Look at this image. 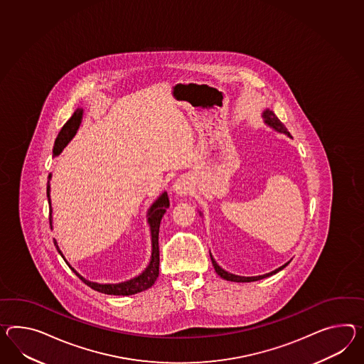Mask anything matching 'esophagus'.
<instances>
[{"mask_svg": "<svg viewBox=\"0 0 364 364\" xmlns=\"http://www.w3.org/2000/svg\"><path fill=\"white\" fill-rule=\"evenodd\" d=\"M191 191V186L186 178H178L173 184V192L178 196H186Z\"/></svg>", "mask_w": 364, "mask_h": 364, "instance_id": "obj_1", "label": "esophagus"}]
</instances>
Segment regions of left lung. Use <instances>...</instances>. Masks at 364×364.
I'll return each mask as SVG.
<instances>
[{"instance_id":"1","label":"left lung","mask_w":364,"mask_h":364,"mask_svg":"<svg viewBox=\"0 0 364 364\" xmlns=\"http://www.w3.org/2000/svg\"><path fill=\"white\" fill-rule=\"evenodd\" d=\"M262 117H263V121H264V124H266L267 126H269L271 129H274V130L277 132V133L284 134V135H287V136H289V138H291V134H289V132L287 130V127L280 122V119L275 116V113H274L272 110H269V109H264V110H263V113H262ZM198 213H200V215H203L201 212H198ZM210 259H212V263H213L214 269H215L217 275L221 276L222 279H225V280H228V282H235V283H250V282H257V280H262V279H264V277H269V276L275 275V274H277L279 271H282L283 268L288 266V264H289V262L292 260V259H291L289 262H287V263L283 264V266L276 268L275 271H271V272L264 274V275L240 276L230 274V272L225 271L222 267L218 266V264H217V262L214 260V257L212 254H210Z\"/></svg>"}]
</instances>
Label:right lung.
<instances>
[{
	"label": "right lung",
	"mask_w": 364,
	"mask_h": 364,
	"mask_svg": "<svg viewBox=\"0 0 364 364\" xmlns=\"http://www.w3.org/2000/svg\"><path fill=\"white\" fill-rule=\"evenodd\" d=\"M82 107H77L75 113L72 114L71 118L63 126L60 133L58 134V138L53 144V156H59L62 151L65 149V146L71 142L72 138L76 135L79 127H80L81 119H82ZM53 175H48V183H47V198H48V205H50V225L53 229V208H51V188H50V180ZM169 208V198L167 192H163L161 195L152 203L150 209L147 210V223L150 228L151 234V257L147 267L143 269L142 272L138 276H135L130 280H126L122 283L116 284H100L90 282L88 279L82 276L71 267V264L67 262L65 257L63 255L62 250L58 246V242L53 238V245L58 250V252L62 255L65 263L71 268L72 271L79 276L84 283L90 287L92 289L97 292L105 293V294H112V296H130L135 293L142 292L151 288L154 283L156 282L159 276V228L161 217L166 213V210Z\"/></svg>",
	"instance_id": "obj_1"
}]
</instances>
